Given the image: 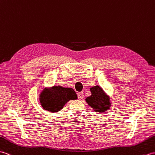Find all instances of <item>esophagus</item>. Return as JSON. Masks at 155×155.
<instances>
[{
	"instance_id": "esophagus-1",
	"label": "esophagus",
	"mask_w": 155,
	"mask_h": 155,
	"mask_svg": "<svg viewBox=\"0 0 155 155\" xmlns=\"http://www.w3.org/2000/svg\"><path fill=\"white\" fill-rule=\"evenodd\" d=\"M78 99H82L84 97V94L83 92H79L78 93Z\"/></svg>"
}]
</instances>
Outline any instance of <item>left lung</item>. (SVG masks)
<instances>
[{"mask_svg": "<svg viewBox=\"0 0 155 155\" xmlns=\"http://www.w3.org/2000/svg\"><path fill=\"white\" fill-rule=\"evenodd\" d=\"M91 95L88 97L86 100L87 104L96 112H104L109 106V98L105 95L104 91L99 86H95L90 89Z\"/></svg>", "mask_w": 155, "mask_h": 155, "instance_id": "1", "label": "left lung"}]
</instances>
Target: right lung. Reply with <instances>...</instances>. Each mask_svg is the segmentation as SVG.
I'll list each match as a JSON object with an SVG mask.
<instances>
[{"label": "right lung", "mask_w": 155, "mask_h": 155, "mask_svg": "<svg viewBox=\"0 0 155 155\" xmlns=\"http://www.w3.org/2000/svg\"><path fill=\"white\" fill-rule=\"evenodd\" d=\"M78 99L73 89L55 86L44 91L40 95L41 105L44 109L50 112L59 111L70 100Z\"/></svg>", "instance_id": "right-lung-1"}]
</instances>
